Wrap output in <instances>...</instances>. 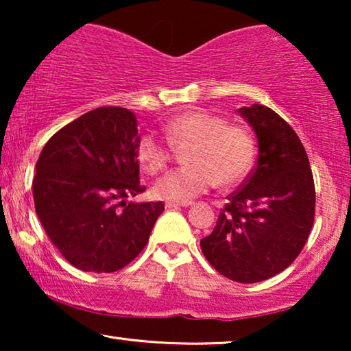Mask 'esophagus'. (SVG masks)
Listing matches in <instances>:
<instances>
[{
	"label": "esophagus",
	"instance_id": "34e87169",
	"mask_svg": "<svg viewBox=\"0 0 351 351\" xmlns=\"http://www.w3.org/2000/svg\"><path fill=\"white\" fill-rule=\"evenodd\" d=\"M191 201H186V203H176V201H167L166 203V208L167 209H174V208H186V206H190Z\"/></svg>",
	"mask_w": 351,
	"mask_h": 351
}]
</instances>
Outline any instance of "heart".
<instances>
[{"mask_svg":"<svg viewBox=\"0 0 351 351\" xmlns=\"http://www.w3.org/2000/svg\"><path fill=\"white\" fill-rule=\"evenodd\" d=\"M174 148H186L185 167L167 172L153 186L158 198L186 203L217 182L228 189L241 182L256 158V141L247 129L228 124L220 114L206 110H190L172 118L162 128ZM136 156L148 174H158L171 160V148L153 134L137 141Z\"/></svg>","mask_w":351,"mask_h":351,"instance_id":"heart-1","label":"heart"}]
</instances>
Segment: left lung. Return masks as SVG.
<instances>
[{"label": "left lung", "mask_w": 351, "mask_h": 351, "mask_svg": "<svg viewBox=\"0 0 351 351\" xmlns=\"http://www.w3.org/2000/svg\"><path fill=\"white\" fill-rule=\"evenodd\" d=\"M238 112L256 132L258 160L199 246L220 275L249 285L295 261L313 227L316 198L308 156L294 129L265 105Z\"/></svg>", "instance_id": "1"}]
</instances>
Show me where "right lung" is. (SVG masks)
<instances>
[{
  "label": "right lung",
  "mask_w": 351,
  "mask_h": 351,
  "mask_svg": "<svg viewBox=\"0 0 351 351\" xmlns=\"http://www.w3.org/2000/svg\"><path fill=\"white\" fill-rule=\"evenodd\" d=\"M137 118L100 107L52 136L36 161L33 199L52 244L83 271L112 273L145 247L165 204L126 203L138 180Z\"/></svg>",
  "instance_id": "add662e5"
}]
</instances>
